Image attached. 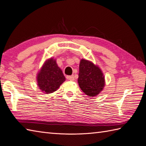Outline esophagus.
I'll return each instance as SVG.
<instances>
[{"mask_svg":"<svg viewBox=\"0 0 146 146\" xmlns=\"http://www.w3.org/2000/svg\"><path fill=\"white\" fill-rule=\"evenodd\" d=\"M67 79L70 80V81H74V80H75V78H74V76L73 75L67 76Z\"/></svg>","mask_w":146,"mask_h":146,"instance_id":"34e87169","label":"esophagus"}]
</instances>
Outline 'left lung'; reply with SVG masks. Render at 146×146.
<instances>
[{
	"label": "left lung",
	"instance_id": "1",
	"mask_svg": "<svg viewBox=\"0 0 146 146\" xmlns=\"http://www.w3.org/2000/svg\"><path fill=\"white\" fill-rule=\"evenodd\" d=\"M78 82L80 88L89 97L97 95L105 86V78L101 70L92 62L80 61Z\"/></svg>",
	"mask_w": 146,
	"mask_h": 146
}]
</instances>
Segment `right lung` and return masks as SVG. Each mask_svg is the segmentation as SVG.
Instances as JSON below:
<instances>
[{
    "label": "right lung",
    "instance_id": "right-lung-1",
    "mask_svg": "<svg viewBox=\"0 0 146 146\" xmlns=\"http://www.w3.org/2000/svg\"><path fill=\"white\" fill-rule=\"evenodd\" d=\"M65 80L63 72L52 58L45 62L37 77L39 89L45 94L56 91Z\"/></svg>",
    "mask_w": 146,
    "mask_h": 146
}]
</instances>
